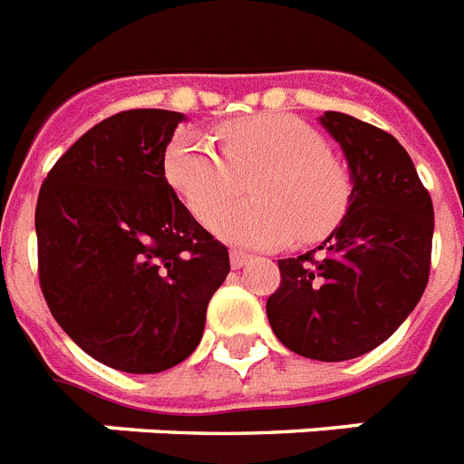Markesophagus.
<instances>
[{
    "label": "esophagus",
    "instance_id": "esophagus-1",
    "mask_svg": "<svg viewBox=\"0 0 464 464\" xmlns=\"http://www.w3.org/2000/svg\"><path fill=\"white\" fill-rule=\"evenodd\" d=\"M248 260H251V256L248 254H244V251H232V254H229V263H232V267H235V270H239V267H244L248 263Z\"/></svg>",
    "mask_w": 464,
    "mask_h": 464
}]
</instances>
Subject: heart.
<instances>
[{
	"label": "heart",
	"mask_w": 464,
	"mask_h": 464,
	"mask_svg": "<svg viewBox=\"0 0 464 464\" xmlns=\"http://www.w3.org/2000/svg\"><path fill=\"white\" fill-rule=\"evenodd\" d=\"M223 154L197 132H179L168 144L166 178L191 216L210 218L238 193L240 179L256 171V202L233 207L210 223L223 239L251 248L285 246L327 237L346 216L351 179L327 151V141L286 113L237 118L218 130Z\"/></svg>",
	"instance_id": "1"
}]
</instances>
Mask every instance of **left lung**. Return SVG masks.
Masks as SVG:
<instances>
[{
  "instance_id": "1",
  "label": "left lung",
  "mask_w": 464,
  "mask_h": 464,
  "mask_svg": "<svg viewBox=\"0 0 464 464\" xmlns=\"http://www.w3.org/2000/svg\"><path fill=\"white\" fill-rule=\"evenodd\" d=\"M351 170L346 216L317 248L277 260L267 320L289 351L339 362L401 327L430 282L434 206L396 137L346 113L320 116Z\"/></svg>"
}]
</instances>
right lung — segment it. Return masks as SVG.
<instances>
[{
  "mask_svg": "<svg viewBox=\"0 0 464 464\" xmlns=\"http://www.w3.org/2000/svg\"><path fill=\"white\" fill-rule=\"evenodd\" d=\"M182 121L132 109L97 122L37 197L44 301L72 342L121 372H163L189 358L229 273L227 246L166 179V147Z\"/></svg>",
  "mask_w": 464,
  "mask_h": 464,
  "instance_id": "1",
  "label": "right lung"
}]
</instances>
